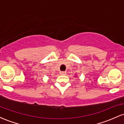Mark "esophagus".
<instances>
[{
    "label": "esophagus",
    "mask_w": 124,
    "mask_h": 124,
    "mask_svg": "<svg viewBox=\"0 0 124 124\" xmlns=\"http://www.w3.org/2000/svg\"><path fill=\"white\" fill-rule=\"evenodd\" d=\"M60 73H61V75H66V72H60Z\"/></svg>",
    "instance_id": "1"
}]
</instances>
